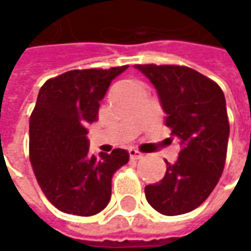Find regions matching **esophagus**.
I'll use <instances>...</instances> for the list:
<instances>
[{"label": "esophagus", "mask_w": 251, "mask_h": 251, "mask_svg": "<svg viewBox=\"0 0 251 251\" xmlns=\"http://www.w3.org/2000/svg\"><path fill=\"white\" fill-rule=\"evenodd\" d=\"M129 155H130L132 160H139V158H142L143 157L142 152L137 151L136 149H129Z\"/></svg>", "instance_id": "34e87169"}]
</instances>
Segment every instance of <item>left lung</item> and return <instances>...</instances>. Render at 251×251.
Listing matches in <instances>:
<instances>
[{
    "label": "left lung",
    "mask_w": 251,
    "mask_h": 251,
    "mask_svg": "<svg viewBox=\"0 0 251 251\" xmlns=\"http://www.w3.org/2000/svg\"><path fill=\"white\" fill-rule=\"evenodd\" d=\"M155 87L165 125L182 150L155 185L144 189L154 210L164 215L193 211L211 195L225 167L229 122L224 91L187 66L134 65Z\"/></svg>",
    "instance_id": "left-lung-1"
}]
</instances>
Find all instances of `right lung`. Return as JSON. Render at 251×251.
<instances>
[{"mask_svg":"<svg viewBox=\"0 0 251 251\" xmlns=\"http://www.w3.org/2000/svg\"><path fill=\"white\" fill-rule=\"evenodd\" d=\"M127 68L69 71L40 89L29 124L30 162L43 193L66 214L90 217L102 211L111 199L112 175L129 161L124 149L90 154L87 140L100 101Z\"/></svg>","mask_w":251,"mask_h":251,"instance_id":"1","label":"right lung"}]
</instances>
